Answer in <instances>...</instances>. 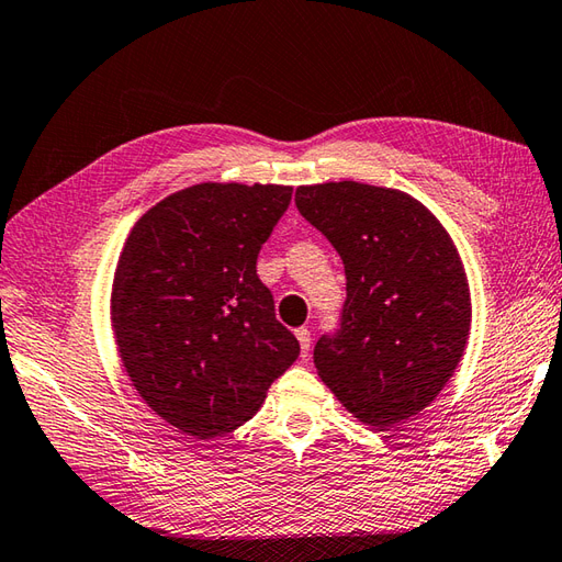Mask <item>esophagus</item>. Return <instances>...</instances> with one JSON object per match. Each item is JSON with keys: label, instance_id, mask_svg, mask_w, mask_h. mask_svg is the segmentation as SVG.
Masks as SVG:
<instances>
[{"label": "esophagus", "instance_id": "esophagus-1", "mask_svg": "<svg viewBox=\"0 0 562 562\" xmlns=\"http://www.w3.org/2000/svg\"><path fill=\"white\" fill-rule=\"evenodd\" d=\"M294 336H296V340H300V348H302V358H306L310 356V346H312V334H310V328H296L294 331Z\"/></svg>", "mask_w": 562, "mask_h": 562}]
</instances>
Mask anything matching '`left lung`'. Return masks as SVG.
<instances>
[{
  "label": "left lung",
  "mask_w": 562,
  "mask_h": 562,
  "mask_svg": "<svg viewBox=\"0 0 562 562\" xmlns=\"http://www.w3.org/2000/svg\"><path fill=\"white\" fill-rule=\"evenodd\" d=\"M294 204L346 270L334 334L314 366L338 402L384 431L419 414L453 375L468 344L470 290L441 222L414 196L353 180L296 187Z\"/></svg>",
  "instance_id": "left-lung-1"
}]
</instances>
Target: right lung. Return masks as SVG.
<instances>
[{
    "instance_id": "obj_1",
    "label": "right lung",
    "mask_w": 562,
    "mask_h": 562,
    "mask_svg": "<svg viewBox=\"0 0 562 562\" xmlns=\"http://www.w3.org/2000/svg\"><path fill=\"white\" fill-rule=\"evenodd\" d=\"M290 202L282 184H192L148 209L119 256L124 368L153 412L200 441L252 419L300 356L256 270Z\"/></svg>"
}]
</instances>
